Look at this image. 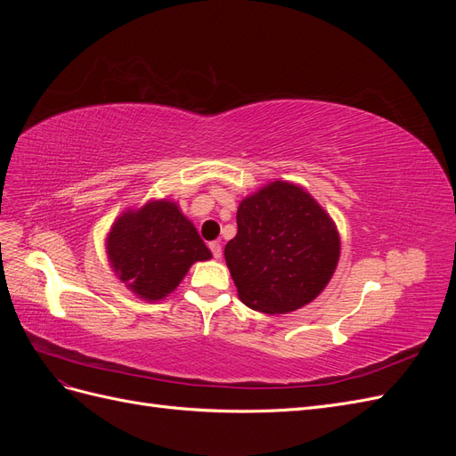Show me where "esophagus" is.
Wrapping results in <instances>:
<instances>
[{"label":"esophagus","instance_id":"1","mask_svg":"<svg viewBox=\"0 0 456 456\" xmlns=\"http://www.w3.org/2000/svg\"><path fill=\"white\" fill-rule=\"evenodd\" d=\"M209 249H211V253H213V256L218 260L220 256H223V245H220L218 241H211L209 243Z\"/></svg>","mask_w":456,"mask_h":456}]
</instances>
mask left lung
<instances>
[{"instance_id":"1","label":"left lung","mask_w":456,"mask_h":456,"mask_svg":"<svg viewBox=\"0 0 456 456\" xmlns=\"http://www.w3.org/2000/svg\"><path fill=\"white\" fill-rule=\"evenodd\" d=\"M224 258L238 297L262 314H289L320 295L340 258L335 220L308 191L273 181L241 200Z\"/></svg>"}]
</instances>
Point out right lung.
I'll return each mask as SVG.
<instances>
[{"instance_id": "add662e5", "label": "right lung", "mask_w": 456, "mask_h": 456, "mask_svg": "<svg viewBox=\"0 0 456 456\" xmlns=\"http://www.w3.org/2000/svg\"><path fill=\"white\" fill-rule=\"evenodd\" d=\"M116 278L146 302L169 297L190 266L213 255L178 203L163 198L123 211L106 236Z\"/></svg>"}]
</instances>
